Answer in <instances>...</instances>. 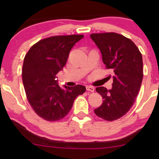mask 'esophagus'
Instances as JSON below:
<instances>
[{"instance_id": "1", "label": "esophagus", "mask_w": 159, "mask_h": 159, "mask_svg": "<svg viewBox=\"0 0 159 159\" xmlns=\"http://www.w3.org/2000/svg\"><path fill=\"white\" fill-rule=\"evenodd\" d=\"M86 88H87V91H90V92H92V93H93L95 90L94 87H91V86H87V87H86Z\"/></svg>"}]
</instances>
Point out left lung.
<instances>
[{
	"label": "left lung",
	"instance_id": "left-lung-1",
	"mask_svg": "<svg viewBox=\"0 0 159 159\" xmlns=\"http://www.w3.org/2000/svg\"><path fill=\"white\" fill-rule=\"evenodd\" d=\"M101 51L103 63L113 72L112 89L96 87L103 102L94 113L102 119L114 121L123 116L132 107L143 80V59L136 45L116 33L90 34Z\"/></svg>",
	"mask_w": 159,
	"mask_h": 159
}]
</instances>
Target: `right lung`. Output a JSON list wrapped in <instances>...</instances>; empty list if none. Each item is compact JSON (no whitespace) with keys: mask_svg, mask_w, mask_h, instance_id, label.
Here are the masks:
<instances>
[{"mask_svg":"<svg viewBox=\"0 0 159 159\" xmlns=\"http://www.w3.org/2000/svg\"><path fill=\"white\" fill-rule=\"evenodd\" d=\"M84 35L54 36L39 40L27 52L22 67V81L27 100L38 116L49 122L64 118L77 96L86 87L57 84L56 75L65 66L69 52Z\"/></svg>","mask_w":159,"mask_h":159,"instance_id":"right-lung-1","label":"right lung"}]
</instances>
